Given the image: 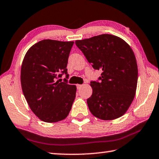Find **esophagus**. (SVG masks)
Masks as SVG:
<instances>
[{
  "label": "esophagus",
  "mask_w": 159,
  "mask_h": 159,
  "mask_svg": "<svg viewBox=\"0 0 159 159\" xmlns=\"http://www.w3.org/2000/svg\"><path fill=\"white\" fill-rule=\"evenodd\" d=\"M82 86H83V85H80V84H78V85H77V88H78V89H80V88H81V87H82Z\"/></svg>",
  "instance_id": "34e87169"
}]
</instances>
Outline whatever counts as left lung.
Masks as SVG:
<instances>
[{
    "mask_svg": "<svg viewBox=\"0 0 159 159\" xmlns=\"http://www.w3.org/2000/svg\"><path fill=\"white\" fill-rule=\"evenodd\" d=\"M75 43L93 68L102 71L100 81L90 82L93 94L87 103L91 114L105 120L120 117L133 101L138 84V64L133 50L111 34L78 40Z\"/></svg>",
    "mask_w": 159,
    "mask_h": 159,
    "instance_id": "8db88e82",
    "label": "left lung"
}]
</instances>
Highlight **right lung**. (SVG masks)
<instances>
[{
	"mask_svg": "<svg viewBox=\"0 0 159 159\" xmlns=\"http://www.w3.org/2000/svg\"><path fill=\"white\" fill-rule=\"evenodd\" d=\"M74 43L43 40L29 48L23 60L21 85L24 95L31 111L43 121H60L71 111L76 86L67 83L66 66ZM63 74L66 79L60 82L58 79Z\"/></svg>",
	"mask_w": 159,
	"mask_h": 159,
	"instance_id": "obj_1",
	"label": "right lung"
}]
</instances>
